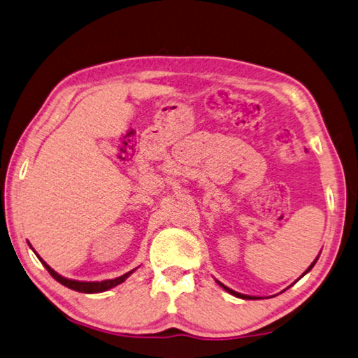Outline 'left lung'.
I'll list each match as a JSON object with an SVG mask.
<instances>
[{"label": "left lung", "mask_w": 358, "mask_h": 358, "mask_svg": "<svg viewBox=\"0 0 358 358\" xmlns=\"http://www.w3.org/2000/svg\"><path fill=\"white\" fill-rule=\"evenodd\" d=\"M316 260H318V259H315V262L312 263V265H310V266L307 268V271H306L304 274H307V273L310 271V269H312V268H313V265H315V263H316ZM304 274H302V275H304ZM302 275H301V278H302ZM218 284H220V285H221L222 288H224L227 293H231V294H234V296H237V298H241V299H254V298H252V296H246V294H240V293H237V292H234V289H231V288H227L226 285H222V284H221V282H218Z\"/></svg>", "instance_id": "left-lung-1"}]
</instances>
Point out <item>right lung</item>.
Segmentation results:
<instances>
[{
  "mask_svg": "<svg viewBox=\"0 0 358 358\" xmlns=\"http://www.w3.org/2000/svg\"><path fill=\"white\" fill-rule=\"evenodd\" d=\"M34 252H36V251H34ZM37 257H38V255H37ZM38 259H40V262L43 263V266L46 268V271H48L54 279H56L57 282H60V284H62V285L69 287V288L74 289V292H79V293H101V292H107V289H110L113 287L123 284V282L134 273V269H132V271L126 273L123 275H120V278H117V279H109V280H103V282H80V280H71V279L62 278V275H59L50 265H46V262L42 260V257H38Z\"/></svg>",
  "mask_w": 358,
  "mask_h": 358,
  "instance_id": "obj_1",
  "label": "right lung"
}]
</instances>
